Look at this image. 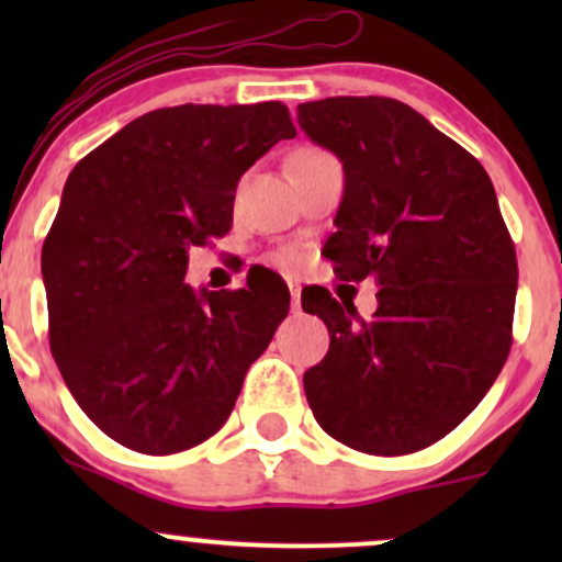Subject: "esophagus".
Here are the masks:
<instances>
[{"mask_svg":"<svg viewBox=\"0 0 562 562\" xmlns=\"http://www.w3.org/2000/svg\"><path fill=\"white\" fill-rule=\"evenodd\" d=\"M290 299H293V308L301 306V285H299V282H290Z\"/></svg>","mask_w":562,"mask_h":562,"instance_id":"1","label":"esophagus"}]
</instances>
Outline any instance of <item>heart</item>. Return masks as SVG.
Here are the masks:
<instances>
[{"instance_id": "heart-1", "label": "heart", "mask_w": 562, "mask_h": 562, "mask_svg": "<svg viewBox=\"0 0 562 562\" xmlns=\"http://www.w3.org/2000/svg\"><path fill=\"white\" fill-rule=\"evenodd\" d=\"M308 153H319V150H314V147H306V150H299L295 156H308ZM285 263H299V254H293V250H290V254H285Z\"/></svg>"}]
</instances>
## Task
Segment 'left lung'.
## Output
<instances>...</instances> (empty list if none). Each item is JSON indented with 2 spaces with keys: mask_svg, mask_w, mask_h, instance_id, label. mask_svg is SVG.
I'll return each mask as SVG.
<instances>
[{
  "mask_svg": "<svg viewBox=\"0 0 562 562\" xmlns=\"http://www.w3.org/2000/svg\"><path fill=\"white\" fill-rule=\"evenodd\" d=\"M299 124L346 173L325 256L340 280L380 288L370 322L325 288L301 295L330 333L306 402L335 441L412 454L465 420L507 362L513 237L486 169L404 102L327 97L299 105Z\"/></svg>",
  "mask_w": 562,
  "mask_h": 562,
  "instance_id": "8db88e82",
  "label": "left lung"
}]
</instances>
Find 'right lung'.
Here are the masks:
<instances>
[{"mask_svg": "<svg viewBox=\"0 0 562 562\" xmlns=\"http://www.w3.org/2000/svg\"><path fill=\"white\" fill-rule=\"evenodd\" d=\"M295 126L282 102L150 111L70 171L42 248L49 348L102 434L142 454L198 447L227 423L288 285L184 282L187 250L232 227L237 182Z\"/></svg>", "mask_w": 562, "mask_h": 562, "instance_id": "add662e5", "label": "right lung"}]
</instances>
